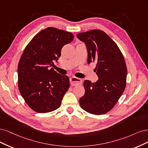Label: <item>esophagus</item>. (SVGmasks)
Listing matches in <instances>:
<instances>
[{
  "label": "esophagus",
  "instance_id": "34e87169",
  "mask_svg": "<svg viewBox=\"0 0 148 148\" xmlns=\"http://www.w3.org/2000/svg\"><path fill=\"white\" fill-rule=\"evenodd\" d=\"M70 83H71V85H73V86H75V85L82 84V80L80 78H77L75 77H72L70 78Z\"/></svg>",
  "mask_w": 148,
  "mask_h": 148
}]
</instances>
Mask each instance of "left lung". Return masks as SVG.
I'll use <instances>...</instances> for the list:
<instances>
[{"label": "left lung", "instance_id": "8db88e82", "mask_svg": "<svg viewBox=\"0 0 148 148\" xmlns=\"http://www.w3.org/2000/svg\"><path fill=\"white\" fill-rule=\"evenodd\" d=\"M88 52L87 62H96V82L85 80V94L79 99L80 107L95 115L108 112L124 92L127 69L124 57L118 46L106 33L93 29L77 34Z\"/></svg>", "mask_w": 148, "mask_h": 148}]
</instances>
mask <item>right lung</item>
<instances>
[{
	"label": "right lung",
	"instance_id": "1",
	"mask_svg": "<svg viewBox=\"0 0 148 148\" xmlns=\"http://www.w3.org/2000/svg\"><path fill=\"white\" fill-rule=\"evenodd\" d=\"M73 39L71 32L50 27L37 33L24 50L18 66V89L35 112H49L60 106L69 79L49 67L58 60L62 47Z\"/></svg>",
	"mask_w": 148,
	"mask_h": 148
}]
</instances>
